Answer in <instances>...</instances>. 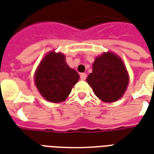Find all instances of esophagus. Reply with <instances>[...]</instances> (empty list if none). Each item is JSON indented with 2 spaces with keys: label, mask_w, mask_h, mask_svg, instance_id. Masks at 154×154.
Wrapping results in <instances>:
<instances>
[{
  "label": "esophagus",
  "mask_w": 154,
  "mask_h": 154,
  "mask_svg": "<svg viewBox=\"0 0 154 154\" xmlns=\"http://www.w3.org/2000/svg\"><path fill=\"white\" fill-rule=\"evenodd\" d=\"M86 73H81L80 75V78H81V80H82V81H85L86 79Z\"/></svg>",
  "instance_id": "obj_1"
}]
</instances>
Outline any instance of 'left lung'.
Returning a JSON list of instances; mask_svg holds the SVG:
<instances>
[{
	"label": "left lung",
	"mask_w": 154,
	"mask_h": 154,
	"mask_svg": "<svg viewBox=\"0 0 154 154\" xmlns=\"http://www.w3.org/2000/svg\"><path fill=\"white\" fill-rule=\"evenodd\" d=\"M93 70L86 81L99 99L112 103L120 99L126 91L129 75L120 57L106 52L95 58Z\"/></svg>",
	"instance_id": "1"
}]
</instances>
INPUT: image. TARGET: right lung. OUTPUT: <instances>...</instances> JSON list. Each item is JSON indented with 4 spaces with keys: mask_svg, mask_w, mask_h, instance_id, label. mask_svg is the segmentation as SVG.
<instances>
[{
    "mask_svg": "<svg viewBox=\"0 0 154 154\" xmlns=\"http://www.w3.org/2000/svg\"><path fill=\"white\" fill-rule=\"evenodd\" d=\"M34 79L42 97L52 103H60L69 95L79 75L67 64L64 54L51 51L40 63Z\"/></svg>",
    "mask_w": 154,
    "mask_h": 154,
    "instance_id": "obj_1",
    "label": "right lung"
}]
</instances>
